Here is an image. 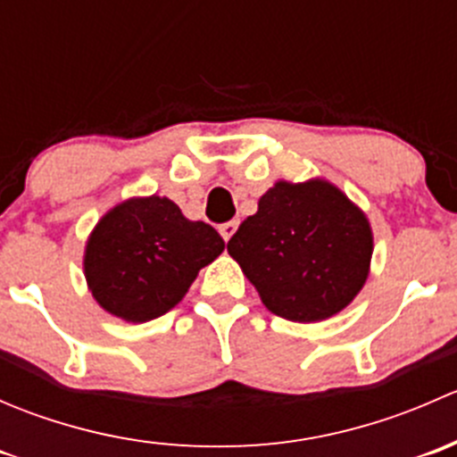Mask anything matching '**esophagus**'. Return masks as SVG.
<instances>
[{"mask_svg": "<svg viewBox=\"0 0 457 457\" xmlns=\"http://www.w3.org/2000/svg\"><path fill=\"white\" fill-rule=\"evenodd\" d=\"M237 228H238V220H228V223L220 225L219 232L220 237H223V241H229V238L234 237V232H237Z\"/></svg>", "mask_w": 457, "mask_h": 457, "instance_id": "obj_1", "label": "esophagus"}]
</instances>
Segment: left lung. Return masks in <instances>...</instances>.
<instances>
[{
    "label": "left lung",
    "mask_w": 457,
    "mask_h": 457,
    "mask_svg": "<svg viewBox=\"0 0 457 457\" xmlns=\"http://www.w3.org/2000/svg\"><path fill=\"white\" fill-rule=\"evenodd\" d=\"M271 314L318 322L365 287L373 232L365 212L325 179L276 181L228 243Z\"/></svg>",
    "instance_id": "left-lung-1"
}]
</instances>
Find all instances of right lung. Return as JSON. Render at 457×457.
Here are the masks:
<instances>
[{
	"label": "right lung",
	"instance_id": "add662e5",
	"mask_svg": "<svg viewBox=\"0 0 457 457\" xmlns=\"http://www.w3.org/2000/svg\"><path fill=\"white\" fill-rule=\"evenodd\" d=\"M225 241L190 220L168 196H132L110 207L86 241L84 274L92 298L126 322L168 314Z\"/></svg>",
	"mask_w": 457,
	"mask_h": 457
}]
</instances>
